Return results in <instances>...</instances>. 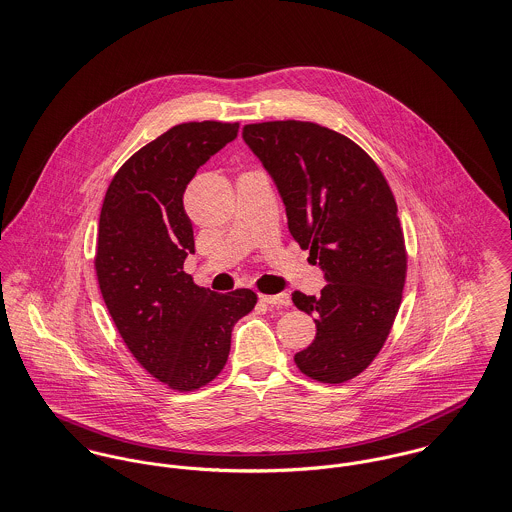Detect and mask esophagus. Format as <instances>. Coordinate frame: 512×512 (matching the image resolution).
Returning <instances> with one entry per match:
<instances>
[{
    "label": "esophagus",
    "mask_w": 512,
    "mask_h": 512,
    "mask_svg": "<svg viewBox=\"0 0 512 512\" xmlns=\"http://www.w3.org/2000/svg\"><path fill=\"white\" fill-rule=\"evenodd\" d=\"M263 303L271 305V307H289L291 305V297L287 293H279V295H261L259 297Z\"/></svg>",
    "instance_id": "1"
}]
</instances>
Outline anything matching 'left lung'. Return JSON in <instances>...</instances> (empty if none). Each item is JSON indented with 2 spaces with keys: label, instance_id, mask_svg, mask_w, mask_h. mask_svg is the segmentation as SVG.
<instances>
[{
  "label": "left lung",
  "instance_id": "1",
  "mask_svg": "<svg viewBox=\"0 0 512 512\" xmlns=\"http://www.w3.org/2000/svg\"><path fill=\"white\" fill-rule=\"evenodd\" d=\"M243 140L273 178L289 231L324 271L320 297L293 293L314 314L316 336L295 354L308 378L342 384L382 350L406 283L408 255L394 194L350 138L301 120L243 126Z\"/></svg>",
  "mask_w": 512,
  "mask_h": 512
}]
</instances>
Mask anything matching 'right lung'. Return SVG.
Masks as SVG:
<instances>
[{"label":"right lung","mask_w":512,"mask_h":512,"mask_svg":"<svg viewBox=\"0 0 512 512\" xmlns=\"http://www.w3.org/2000/svg\"><path fill=\"white\" fill-rule=\"evenodd\" d=\"M237 122H184L132 154L104 196L95 269L104 305L140 366L178 392L225 366L235 322L257 295H217L184 271L194 227L184 209L198 168L235 140Z\"/></svg>","instance_id":"1"}]
</instances>
